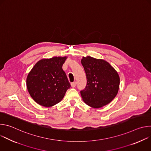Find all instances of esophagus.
Instances as JSON below:
<instances>
[{"mask_svg":"<svg viewBox=\"0 0 151 151\" xmlns=\"http://www.w3.org/2000/svg\"><path fill=\"white\" fill-rule=\"evenodd\" d=\"M76 82H72V83H71V87H73V88H74V87H76Z\"/></svg>","mask_w":151,"mask_h":151,"instance_id":"esophagus-1","label":"esophagus"}]
</instances>
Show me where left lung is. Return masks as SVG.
<instances>
[{
	"mask_svg": "<svg viewBox=\"0 0 151 151\" xmlns=\"http://www.w3.org/2000/svg\"><path fill=\"white\" fill-rule=\"evenodd\" d=\"M81 63L87 81L85 88L80 91L83 101L94 108L109 103L119 90L117 72L107 61L89 56L83 57Z\"/></svg>",
	"mask_w": 151,
	"mask_h": 151,
	"instance_id": "left-lung-1",
	"label": "left lung"
}]
</instances>
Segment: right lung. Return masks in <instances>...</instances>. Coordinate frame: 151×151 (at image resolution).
Here are the masks:
<instances>
[{
	"instance_id": "right-lung-1",
	"label": "right lung",
	"mask_w": 151,
	"mask_h": 151,
	"mask_svg": "<svg viewBox=\"0 0 151 151\" xmlns=\"http://www.w3.org/2000/svg\"><path fill=\"white\" fill-rule=\"evenodd\" d=\"M66 57H53L39 61L29 73L28 91L39 104L52 106L64 97L70 84L62 66Z\"/></svg>"
}]
</instances>
